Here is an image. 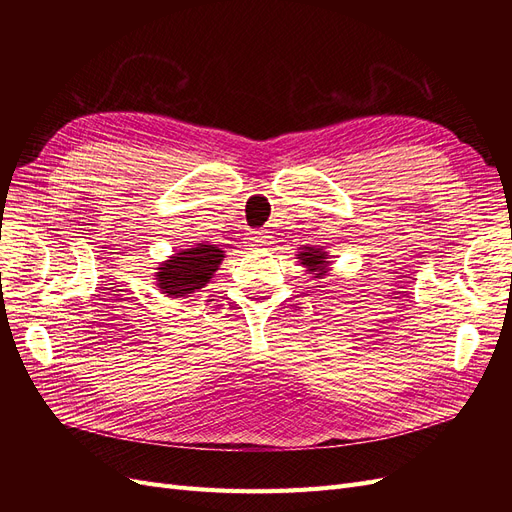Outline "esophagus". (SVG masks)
I'll use <instances>...</instances> for the list:
<instances>
[{
	"label": "esophagus",
	"instance_id": "obj_1",
	"mask_svg": "<svg viewBox=\"0 0 512 512\" xmlns=\"http://www.w3.org/2000/svg\"><path fill=\"white\" fill-rule=\"evenodd\" d=\"M269 241H271V237L267 235V232H262V230H254V232H250V243L252 245H269Z\"/></svg>",
	"mask_w": 512,
	"mask_h": 512
}]
</instances>
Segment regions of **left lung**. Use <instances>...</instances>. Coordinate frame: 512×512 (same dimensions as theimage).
<instances>
[{
    "label": "left lung",
    "mask_w": 512,
    "mask_h": 512,
    "mask_svg": "<svg viewBox=\"0 0 512 512\" xmlns=\"http://www.w3.org/2000/svg\"><path fill=\"white\" fill-rule=\"evenodd\" d=\"M297 258L305 267V271L312 277H316V280H322V277L331 271V265H333L329 252L322 250V247H301Z\"/></svg>",
    "instance_id": "left-lung-1"
}]
</instances>
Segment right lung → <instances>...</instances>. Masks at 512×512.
Returning <instances> with one entry per match:
<instances>
[{
	"mask_svg": "<svg viewBox=\"0 0 512 512\" xmlns=\"http://www.w3.org/2000/svg\"><path fill=\"white\" fill-rule=\"evenodd\" d=\"M226 258L224 250L207 241L185 247L177 254L168 256L156 271V286L168 299L190 297L192 292H200L209 282L213 273L220 269Z\"/></svg>",
	"mask_w": 512,
	"mask_h": 512,
	"instance_id": "add662e5",
	"label": "right lung"
}]
</instances>
